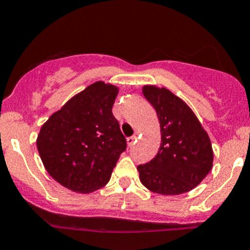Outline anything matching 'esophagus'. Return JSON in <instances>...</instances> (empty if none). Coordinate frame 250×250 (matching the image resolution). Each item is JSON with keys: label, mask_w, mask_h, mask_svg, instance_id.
<instances>
[{"label": "esophagus", "mask_w": 250, "mask_h": 250, "mask_svg": "<svg viewBox=\"0 0 250 250\" xmlns=\"http://www.w3.org/2000/svg\"><path fill=\"white\" fill-rule=\"evenodd\" d=\"M136 139H138V136H136V135H133V136H130V138H128V139H127L128 146H133V145L135 144Z\"/></svg>", "instance_id": "34e87169"}]
</instances>
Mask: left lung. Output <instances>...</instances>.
Wrapping results in <instances>:
<instances>
[{"label": "left lung", "mask_w": 250, "mask_h": 250, "mask_svg": "<svg viewBox=\"0 0 250 250\" xmlns=\"http://www.w3.org/2000/svg\"><path fill=\"white\" fill-rule=\"evenodd\" d=\"M142 94L158 115L161 144L149 163L138 166L140 182L165 196L193 190L212 168L209 135L190 106L168 89L145 85Z\"/></svg>", "instance_id": "1"}]
</instances>
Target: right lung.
Listing matches in <instances>:
<instances>
[{
	"instance_id": "right-lung-1",
	"label": "right lung",
	"mask_w": 250,
	"mask_h": 250,
	"mask_svg": "<svg viewBox=\"0 0 250 250\" xmlns=\"http://www.w3.org/2000/svg\"><path fill=\"white\" fill-rule=\"evenodd\" d=\"M119 87L102 81L85 87L41 127L37 147L48 174L78 193L110 180L127 142L112 115Z\"/></svg>"
}]
</instances>
